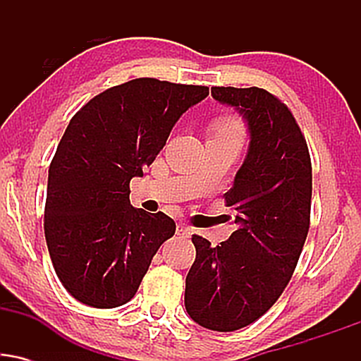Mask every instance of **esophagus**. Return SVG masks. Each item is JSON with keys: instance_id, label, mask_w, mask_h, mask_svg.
Segmentation results:
<instances>
[{"instance_id": "1", "label": "esophagus", "mask_w": 361, "mask_h": 361, "mask_svg": "<svg viewBox=\"0 0 361 361\" xmlns=\"http://www.w3.org/2000/svg\"><path fill=\"white\" fill-rule=\"evenodd\" d=\"M176 234L181 235V238H190L192 235V229H190L186 224H178L176 226Z\"/></svg>"}]
</instances>
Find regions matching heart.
I'll return each instance as SVG.
<instances>
[{"mask_svg": "<svg viewBox=\"0 0 361 361\" xmlns=\"http://www.w3.org/2000/svg\"><path fill=\"white\" fill-rule=\"evenodd\" d=\"M215 134L241 137V123H239L235 118H222L221 122L215 126Z\"/></svg>", "mask_w": 361, "mask_h": 361, "instance_id": "1", "label": "heart"}]
</instances>
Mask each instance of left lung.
I'll return each mask as SVG.
<instances>
[{"mask_svg": "<svg viewBox=\"0 0 361 361\" xmlns=\"http://www.w3.org/2000/svg\"><path fill=\"white\" fill-rule=\"evenodd\" d=\"M212 97L238 110L250 146L226 193L238 229L215 247L193 235L185 307L197 324L229 333L263 316L292 279L309 233L312 166L295 118L267 90L214 86Z\"/></svg>", "mask_w": 361, "mask_h": 361, "instance_id": "8db88e82", "label": "left lung"}]
</instances>
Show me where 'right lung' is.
Returning a JSON list of instances; mask_svg holds the SVG:
<instances>
[{"mask_svg": "<svg viewBox=\"0 0 361 361\" xmlns=\"http://www.w3.org/2000/svg\"><path fill=\"white\" fill-rule=\"evenodd\" d=\"M207 94V86L139 78L97 94L71 118L49 168L44 229L54 270L76 300L127 304L175 234L166 214L130 205L128 185Z\"/></svg>", "mask_w": 361, "mask_h": 361, "instance_id": "right-lung-1", "label": "right lung"}]
</instances>
